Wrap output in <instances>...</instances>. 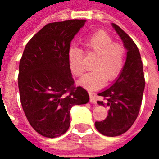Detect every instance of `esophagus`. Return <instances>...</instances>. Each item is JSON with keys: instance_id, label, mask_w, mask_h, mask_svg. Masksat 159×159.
Wrapping results in <instances>:
<instances>
[{"instance_id": "34e87169", "label": "esophagus", "mask_w": 159, "mask_h": 159, "mask_svg": "<svg viewBox=\"0 0 159 159\" xmlns=\"http://www.w3.org/2000/svg\"><path fill=\"white\" fill-rule=\"evenodd\" d=\"M89 97H90V102L92 104H96V99L94 98V96H93V94L92 93H89Z\"/></svg>"}]
</instances>
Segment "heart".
Wrapping results in <instances>:
<instances>
[{
  "mask_svg": "<svg viewBox=\"0 0 159 159\" xmlns=\"http://www.w3.org/2000/svg\"><path fill=\"white\" fill-rule=\"evenodd\" d=\"M87 52L96 53L93 63V70L87 73L80 80L81 85L89 90L99 89L105 83L111 82L119 76L124 66V50L106 31L99 30L84 42ZM70 70L76 76H81L85 70L84 52L81 48L71 46L67 52Z\"/></svg>",
  "mask_w": 159,
  "mask_h": 159,
  "instance_id": "b5f03b06",
  "label": "heart"
}]
</instances>
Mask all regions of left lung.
Wrapping results in <instances>:
<instances>
[{
    "label": "left lung",
    "instance_id": "1",
    "mask_svg": "<svg viewBox=\"0 0 159 159\" xmlns=\"http://www.w3.org/2000/svg\"><path fill=\"white\" fill-rule=\"evenodd\" d=\"M127 49L126 62L115 83L98 93L103 100L97 103L109 108L107 118L95 122L96 129L106 136H118L129 129L140 111L145 77L139 49L130 36L115 24H111Z\"/></svg>",
    "mask_w": 159,
    "mask_h": 159
}]
</instances>
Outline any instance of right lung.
<instances>
[{"label": "right lung", "instance_id": "1", "mask_svg": "<svg viewBox=\"0 0 159 159\" xmlns=\"http://www.w3.org/2000/svg\"><path fill=\"white\" fill-rule=\"evenodd\" d=\"M85 19L49 23L26 44L19 62L20 102L30 124L42 136L62 135L70 125V111L89 102L74 86L67 52Z\"/></svg>", "mask_w": 159, "mask_h": 159}]
</instances>
